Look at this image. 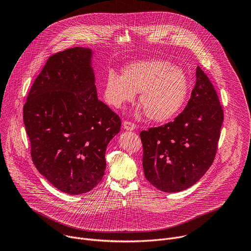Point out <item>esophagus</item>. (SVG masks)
I'll list each match as a JSON object with an SVG mask.
<instances>
[{
	"label": "esophagus",
	"instance_id": "34e87169",
	"mask_svg": "<svg viewBox=\"0 0 251 251\" xmlns=\"http://www.w3.org/2000/svg\"><path fill=\"white\" fill-rule=\"evenodd\" d=\"M123 128H124L125 130L132 131V130H135V129H136V125H135L133 122L124 121V122H123Z\"/></svg>",
	"mask_w": 251,
	"mask_h": 251
}]
</instances>
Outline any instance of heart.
<instances>
[{"label":"heart","instance_id":"obj_1","mask_svg":"<svg viewBox=\"0 0 251 251\" xmlns=\"http://www.w3.org/2000/svg\"><path fill=\"white\" fill-rule=\"evenodd\" d=\"M189 86V79L180 66L161 59L141 60L125 66L122 75L108 73L103 95L109 105L120 108L125 102L133 101L139 91V101L147 117L164 122L183 108Z\"/></svg>","mask_w":251,"mask_h":251}]
</instances>
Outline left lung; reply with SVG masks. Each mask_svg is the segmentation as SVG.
<instances>
[{
    "instance_id": "1",
    "label": "left lung",
    "mask_w": 251,
    "mask_h": 251,
    "mask_svg": "<svg viewBox=\"0 0 251 251\" xmlns=\"http://www.w3.org/2000/svg\"><path fill=\"white\" fill-rule=\"evenodd\" d=\"M196 76L184 111L172 122L140 133L144 175L165 193L195 185L217 154L224 110L216 89L200 66Z\"/></svg>"
}]
</instances>
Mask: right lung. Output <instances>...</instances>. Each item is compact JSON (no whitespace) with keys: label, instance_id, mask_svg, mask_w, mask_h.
I'll return each mask as SVG.
<instances>
[{"label":"right lung","instance_id":"obj_1","mask_svg":"<svg viewBox=\"0 0 251 251\" xmlns=\"http://www.w3.org/2000/svg\"><path fill=\"white\" fill-rule=\"evenodd\" d=\"M92 50L50 55L24 105V124L38 171L59 191L81 195L102 180L105 151L120 117L97 98Z\"/></svg>","mask_w":251,"mask_h":251}]
</instances>
